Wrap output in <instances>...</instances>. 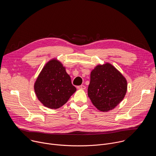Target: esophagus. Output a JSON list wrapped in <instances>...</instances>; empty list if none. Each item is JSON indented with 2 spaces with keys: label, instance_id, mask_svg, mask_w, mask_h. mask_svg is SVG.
I'll use <instances>...</instances> for the list:
<instances>
[{
  "label": "esophagus",
  "instance_id": "obj_1",
  "mask_svg": "<svg viewBox=\"0 0 156 156\" xmlns=\"http://www.w3.org/2000/svg\"><path fill=\"white\" fill-rule=\"evenodd\" d=\"M77 87H78V89H80V90H85V89H86V86H84V85L78 86Z\"/></svg>",
  "mask_w": 156,
  "mask_h": 156
}]
</instances>
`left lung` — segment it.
Here are the masks:
<instances>
[{"mask_svg": "<svg viewBox=\"0 0 156 156\" xmlns=\"http://www.w3.org/2000/svg\"><path fill=\"white\" fill-rule=\"evenodd\" d=\"M88 97L99 110L114 108L124 98L127 90L125 77L110 63L99 65L91 73Z\"/></svg>", "mask_w": 156, "mask_h": 156, "instance_id": "left-lung-1", "label": "left lung"}]
</instances>
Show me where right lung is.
<instances>
[{
  "label": "right lung",
  "instance_id": "right-lung-1",
  "mask_svg": "<svg viewBox=\"0 0 156 156\" xmlns=\"http://www.w3.org/2000/svg\"><path fill=\"white\" fill-rule=\"evenodd\" d=\"M34 87L39 101L53 109L63 105L76 91L65 68L56 59L50 60L44 66Z\"/></svg>",
  "mask_w": 156,
  "mask_h": 156
}]
</instances>
